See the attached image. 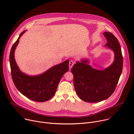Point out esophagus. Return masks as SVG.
Instances as JSON below:
<instances>
[{
  "label": "esophagus",
  "instance_id": "esophagus-1",
  "mask_svg": "<svg viewBox=\"0 0 134 134\" xmlns=\"http://www.w3.org/2000/svg\"><path fill=\"white\" fill-rule=\"evenodd\" d=\"M74 64V62L72 60H70V61H69V69H70L72 68V67L73 66Z\"/></svg>",
  "mask_w": 134,
  "mask_h": 134
}]
</instances>
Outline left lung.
<instances>
[{
    "label": "left lung",
    "mask_w": 134,
    "mask_h": 134,
    "mask_svg": "<svg viewBox=\"0 0 134 134\" xmlns=\"http://www.w3.org/2000/svg\"><path fill=\"white\" fill-rule=\"evenodd\" d=\"M108 41L105 46L114 52L113 64L103 70L93 68L87 60L77 62L71 71L75 91L81 99L87 102H98L109 98L115 91L123 67L120 43L112 33H103Z\"/></svg>",
    "instance_id": "left-lung-1"
}]
</instances>
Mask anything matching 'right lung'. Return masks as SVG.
I'll return each mask as SVG.
<instances>
[{
	"label": "right lung",
	"instance_id": "obj_1",
	"mask_svg": "<svg viewBox=\"0 0 134 134\" xmlns=\"http://www.w3.org/2000/svg\"><path fill=\"white\" fill-rule=\"evenodd\" d=\"M13 45L9 54L12 77L17 88L25 97L36 102H43L51 99L54 95L64 74L69 69V60L55 65L37 76H28L21 71L14 58V52L22 35Z\"/></svg>",
	"mask_w": 134,
	"mask_h": 134
}]
</instances>
